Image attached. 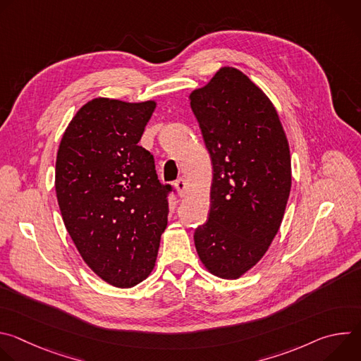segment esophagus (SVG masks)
Here are the masks:
<instances>
[{
	"instance_id": "1",
	"label": "esophagus",
	"mask_w": 361,
	"mask_h": 361,
	"mask_svg": "<svg viewBox=\"0 0 361 361\" xmlns=\"http://www.w3.org/2000/svg\"><path fill=\"white\" fill-rule=\"evenodd\" d=\"M174 185H176V188H177V191H178V195H180V197H184L185 192H187V183H185V180H184V178H178V180L174 183Z\"/></svg>"
}]
</instances>
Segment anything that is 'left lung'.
<instances>
[{
	"label": "left lung",
	"mask_w": 361,
	"mask_h": 361,
	"mask_svg": "<svg viewBox=\"0 0 361 361\" xmlns=\"http://www.w3.org/2000/svg\"><path fill=\"white\" fill-rule=\"evenodd\" d=\"M213 163L209 220L194 231L201 263L238 279L276 237L291 188L288 142L269 97L245 74L220 68L190 94Z\"/></svg>",
	"instance_id": "obj_1"
}]
</instances>
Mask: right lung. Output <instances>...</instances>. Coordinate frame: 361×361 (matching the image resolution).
<instances>
[{"label": "right lung", "instance_id": "1", "mask_svg": "<svg viewBox=\"0 0 361 361\" xmlns=\"http://www.w3.org/2000/svg\"><path fill=\"white\" fill-rule=\"evenodd\" d=\"M156 102L94 98L68 124L57 152L56 192L87 266L128 288L154 269L167 227L170 184L138 145Z\"/></svg>", "mask_w": 361, "mask_h": 361}]
</instances>
